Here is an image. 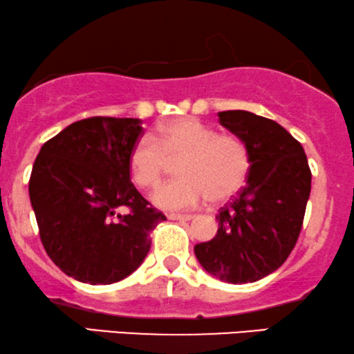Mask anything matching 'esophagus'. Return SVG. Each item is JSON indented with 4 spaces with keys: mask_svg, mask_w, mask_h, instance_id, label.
<instances>
[{
    "mask_svg": "<svg viewBox=\"0 0 354 354\" xmlns=\"http://www.w3.org/2000/svg\"><path fill=\"white\" fill-rule=\"evenodd\" d=\"M193 218V214H168V219L171 221H191Z\"/></svg>",
    "mask_w": 354,
    "mask_h": 354,
    "instance_id": "1",
    "label": "esophagus"
}]
</instances>
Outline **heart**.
I'll return each mask as SVG.
<instances>
[{"label": "heart", "instance_id": "b5f03b06", "mask_svg": "<svg viewBox=\"0 0 354 354\" xmlns=\"http://www.w3.org/2000/svg\"><path fill=\"white\" fill-rule=\"evenodd\" d=\"M176 163L178 180L166 183L153 196L161 209L180 211L209 198L223 203L239 191L247 180L250 158L247 147L234 135H218L198 118H176L156 131L155 140L143 136L130 151V173L142 188H155Z\"/></svg>", "mask_w": 354, "mask_h": 354}]
</instances>
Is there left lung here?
<instances>
[{"label": "left lung", "instance_id": "8db88e82", "mask_svg": "<svg viewBox=\"0 0 354 354\" xmlns=\"http://www.w3.org/2000/svg\"><path fill=\"white\" fill-rule=\"evenodd\" d=\"M219 123L247 147V185L221 207L214 239L194 245L203 269L229 283L257 282L279 269L297 244L312 189L304 147L283 127L245 110Z\"/></svg>", "mask_w": 354, "mask_h": 354}]
</instances>
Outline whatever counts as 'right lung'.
Here are the masks:
<instances>
[{"mask_svg":"<svg viewBox=\"0 0 354 354\" xmlns=\"http://www.w3.org/2000/svg\"><path fill=\"white\" fill-rule=\"evenodd\" d=\"M140 118L92 117L71 123L42 145L29 199L46 252L64 274L91 285L129 277L165 221L130 181V151ZM129 212L120 215L118 209Z\"/></svg>","mask_w":354,"mask_h":354,"instance_id":"obj_1","label":"right lung"}]
</instances>
